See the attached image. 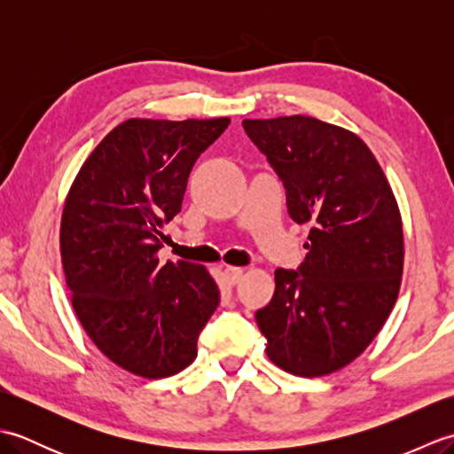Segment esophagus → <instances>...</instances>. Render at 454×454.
Returning a JSON list of instances; mask_svg holds the SVG:
<instances>
[{"label": "esophagus", "instance_id": "1", "mask_svg": "<svg viewBox=\"0 0 454 454\" xmlns=\"http://www.w3.org/2000/svg\"><path fill=\"white\" fill-rule=\"evenodd\" d=\"M244 275V269L242 267H226L224 269V277L228 278L230 285H236L239 283V278Z\"/></svg>", "mask_w": 454, "mask_h": 454}]
</instances>
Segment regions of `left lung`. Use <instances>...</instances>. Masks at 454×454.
<instances>
[{
    "label": "left lung",
    "instance_id": "8db88e82",
    "mask_svg": "<svg viewBox=\"0 0 454 454\" xmlns=\"http://www.w3.org/2000/svg\"><path fill=\"white\" fill-rule=\"evenodd\" d=\"M242 124L283 181L288 215L310 226L304 262L277 269L271 302L255 312L267 356L306 379L335 372L369 347L396 304L398 202L356 134L304 114Z\"/></svg>",
    "mask_w": 454,
    "mask_h": 454
}]
</instances>
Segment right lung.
Instances as JSON below:
<instances>
[{
  "label": "right lung",
  "mask_w": 454,
  "mask_h": 454,
  "mask_svg": "<svg viewBox=\"0 0 454 454\" xmlns=\"http://www.w3.org/2000/svg\"><path fill=\"white\" fill-rule=\"evenodd\" d=\"M228 124L124 121L67 192L60 252L74 310L107 359L144 379H166L195 361L199 333L220 302L205 267L161 265L158 252L192 166Z\"/></svg>",
  "instance_id": "add662e5"
}]
</instances>
